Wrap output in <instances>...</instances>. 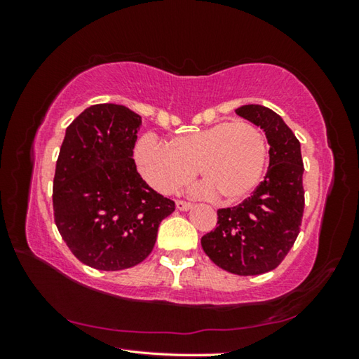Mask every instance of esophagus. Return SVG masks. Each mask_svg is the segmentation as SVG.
<instances>
[{
  "mask_svg": "<svg viewBox=\"0 0 359 359\" xmlns=\"http://www.w3.org/2000/svg\"><path fill=\"white\" fill-rule=\"evenodd\" d=\"M175 208H177L179 210H188L193 208V204L188 201H182V199H177V201H175Z\"/></svg>",
  "mask_w": 359,
  "mask_h": 359,
  "instance_id": "obj_1",
  "label": "esophagus"
}]
</instances>
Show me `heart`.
<instances>
[{
	"label": "heart",
	"mask_w": 359,
	"mask_h": 359,
	"mask_svg": "<svg viewBox=\"0 0 359 359\" xmlns=\"http://www.w3.org/2000/svg\"><path fill=\"white\" fill-rule=\"evenodd\" d=\"M267 145L257 125L247 120L218 121L182 133L168 144L145 135L135 147L142 177L161 193H174L193 179L194 168L220 201L250 194L263 175Z\"/></svg>",
	"instance_id": "obj_1"
}]
</instances>
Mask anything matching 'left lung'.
<instances>
[{
  "label": "left lung",
  "mask_w": 359,
  "mask_h": 359,
  "mask_svg": "<svg viewBox=\"0 0 359 359\" xmlns=\"http://www.w3.org/2000/svg\"><path fill=\"white\" fill-rule=\"evenodd\" d=\"M236 114L266 133L269 169L253 194L234 208L217 210V228L203 236L201 245L231 274L259 276L282 263L299 234L304 214L301 145L269 107L247 104Z\"/></svg>",
  "instance_id": "1"
}]
</instances>
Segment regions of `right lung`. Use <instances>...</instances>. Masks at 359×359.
<instances>
[{"label": "right lung", "instance_id": "add662e5", "mask_svg": "<svg viewBox=\"0 0 359 359\" xmlns=\"http://www.w3.org/2000/svg\"><path fill=\"white\" fill-rule=\"evenodd\" d=\"M141 115L95 104L66 128L53 177V218L66 245L100 271L136 266L154 250L158 226L175 210L133 160Z\"/></svg>", "mask_w": 359, "mask_h": 359}]
</instances>
